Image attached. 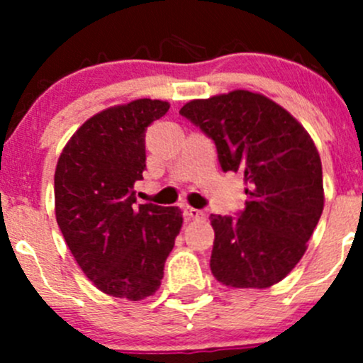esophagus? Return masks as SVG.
<instances>
[{"mask_svg":"<svg viewBox=\"0 0 363 363\" xmlns=\"http://www.w3.org/2000/svg\"><path fill=\"white\" fill-rule=\"evenodd\" d=\"M184 216L188 219H199V218H203V212L199 211V208H193V207H189V205H186Z\"/></svg>","mask_w":363,"mask_h":363,"instance_id":"34e87169","label":"esophagus"}]
</instances>
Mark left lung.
<instances>
[{
	"label": "left lung",
	"mask_w": 363,
	"mask_h": 363,
	"mask_svg": "<svg viewBox=\"0 0 363 363\" xmlns=\"http://www.w3.org/2000/svg\"><path fill=\"white\" fill-rule=\"evenodd\" d=\"M212 138L223 172H242L246 208L211 216V270L232 288H269L295 269L323 212L313 138L276 101L251 91L191 100L179 111Z\"/></svg>",
	"instance_id": "obj_1"
}]
</instances>
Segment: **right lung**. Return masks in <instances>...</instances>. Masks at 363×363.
I'll use <instances>...</instances> for the list:
<instances>
[{"label":"right lung","mask_w":363,"mask_h":363,"mask_svg":"<svg viewBox=\"0 0 363 363\" xmlns=\"http://www.w3.org/2000/svg\"><path fill=\"white\" fill-rule=\"evenodd\" d=\"M161 100L101 111L73 133L54 174L56 219L82 272L104 294L142 300L156 294L182 226L179 207L138 203L145 130L168 112Z\"/></svg>","instance_id":"add662e5"}]
</instances>
